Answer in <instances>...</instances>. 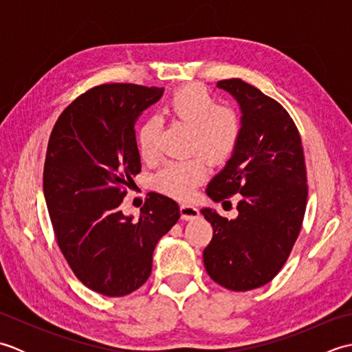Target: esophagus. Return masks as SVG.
Listing matches in <instances>:
<instances>
[{
    "mask_svg": "<svg viewBox=\"0 0 352 352\" xmlns=\"http://www.w3.org/2000/svg\"><path fill=\"white\" fill-rule=\"evenodd\" d=\"M180 214H182V219L190 221V219L198 218L199 212H198L197 207H193L190 204H182L180 206Z\"/></svg>",
    "mask_w": 352,
    "mask_h": 352,
    "instance_id": "esophagus-1",
    "label": "esophagus"
}]
</instances>
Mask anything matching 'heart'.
I'll use <instances>...</instances> for the list:
<instances>
[{"instance_id": "1", "label": "heart", "mask_w": 352, "mask_h": 352, "mask_svg": "<svg viewBox=\"0 0 352 352\" xmlns=\"http://www.w3.org/2000/svg\"><path fill=\"white\" fill-rule=\"evenodd\" d=\"M162 115L170 121L190 126L189 149L203 153L210 162H222L234 151L241 136V119L233 109L221 107L201 86H186L172 94ZM160 124L148 119L138 131V149L142 159L153 163L160 155ZM204 155L195 154L186 160H172L154 177L160 193L175 199H189L197 186L207 177Z\"/></svg>"}]
</instances>
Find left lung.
Returning <instances> with one entry per match:
<instances>
[{"instance_id":"1","label":"left lung","mask_w":352,"mask_h":352,"mask_svg":"<svg viewBox=\"0 0 352 352\" xmlns=\"http://www.w3.org/2000/svg\"><path fill=\"white\" fill-rule=\"evenodd\" d=\"M242 110L241 136L231 159L208 183L216 203L236 195V219L210 208L201 213L213 237L204 250L207 274L222 287L246 292L281 271L300 234L307 204L301 136L278 101L241 78L218 81Z\"/></svg>"}]
</instances>
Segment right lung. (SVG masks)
<instances>
[{
  "instance_id": "1",
  "label": "right lung",
  "mask_w": 352,
  "mask_h": 352,
  "mask_svg": "<svg viewBox=\"0 0 352 352\" xmlns=\"http://www.w3.org/2000/svg\"><path fill=\"white\" fill-rule=\"evenodd\" d=\"M162 95L131 83L95 86L62 111L48 140L43 193L57 245L77 278L104 296L148 280L157 242L180 219L175 201L155 192L138 221L119 207L142 168L134 124Z\"/></svg>"
}]
</instances>
